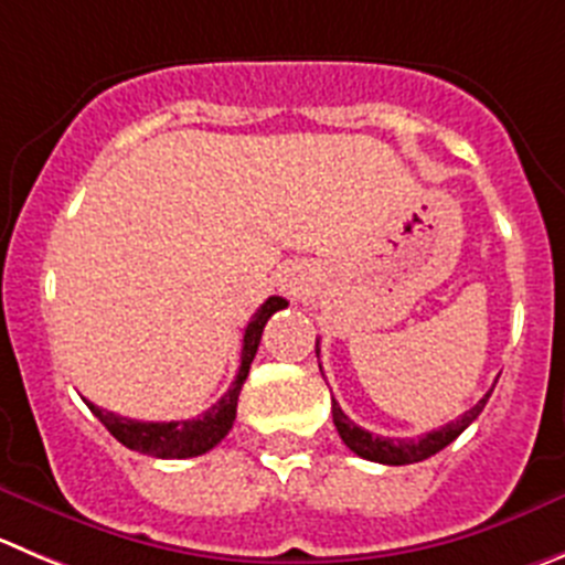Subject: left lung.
Masks as SVG:
<instances>
[{
    "instance_id": "1",
    "label": "left lung",
    "mask_w": 565,
    "mask_h": 565,
    "mask_svg": "<svg viewBox=\"0 0 565 565\" xmlns=\"http://www.w3.org/2000/svg\"><path fill=\"white\" fill-rule=\"evenodd\" d=\"M316 354H319V341H316ZM488 396H491V391H488V394L482 396L471 411H466L458 422H449L447 427L433 429V433L422 435V438H383V435L369 433V429L358 427V424L341 411V405H338L335 399H332V422H335V429L338 435H341L343 444H347L354 455H360V458L374 460V463H385V466H407V463H418V460L433 458L435 452L449 447V444H452V440L458 438V435L463 433L477 416H480Z\"/></svg>"
}]
</instances>
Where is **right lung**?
Listing matches in <instances>:
<instances>
[{
	"label": "right lung",
	"mask_w": 565,
	"mask_h": 565,
	"mask_svg": "<svg viewBox=\"0 0 565 565\" xmlns=\"http://www.w3.org/2000/svg\"><path fill=\"white\" fill-rule=\"evenodd\" d=\"M286 299L282 297H268L266 302L257 308V313L252 316V321L244 330V349H241V369L235 374L233 385L227 388V394L205 411L202 416L188 418V422H136V418H121L110 411H102L94 402L85 399V405L90 407L96 418L110 429V435L116 440H121L127 449H136V452L149 455V458H196V455H205L216 447L218 440L233 429L235 411H238V394L244 388V380L249 374L252 360H255L257 343H260L263 327L271 319V313L286 308Z\"/></svg>",
	"instance_id": "right-lung-1"
}]
</instances>
